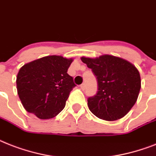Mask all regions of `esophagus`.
<instances>
[{
  "mask_svg": "<svg viewBox=\"0 0 156 156\" xmlns=\"http://www.w3.org/2000/svg\"><path fill=\"white\" fill-rule=\"evenodd\" d=\"M80 87H81V89H82V90H84V89H85V84H82L80 86Z\"/></svg>",
  "mask_w": 156,
  "mask_h": 156,
  "instance_id": "34e87169",
  "label": "esophagus"
}]
</instances>
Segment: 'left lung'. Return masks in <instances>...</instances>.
<instances>
[{
  "label": "left lung",
  "mask_w": 156,
  "mask_h": 156,
  "mask_svg": "<svg viewBox=\"0 0 156 156\" xmlns=\"http://www.w3.org/2000/svg\"><path fill=\"white\" fill-rule=\"evenodd\" d=\"M98 81V92L87 99L90 111L101 119L115 121L124 117L137 101L140 74L128 61L105 54L95 58L82 57Z\"/></svg>",
  "instance_id": "obj_1"
}]
</instances>
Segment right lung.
<instances>
[{"mask_svg":"<svg viewBox=\"0 0 156 156\" xmlns=\"http://www.w3.org/2000/svg\"><path fill=\"white\" fill-rule=\"evenodd\" d=\"M72 58L52 55L21 67L16 76L17 94L24 108L41 119L55 117L62 111L76 85L67 70Z\"/></svg>","mask_w":156,"mask_h":156,"instance_id":"right-lung-1","label":"right lung"}]
</instances>
